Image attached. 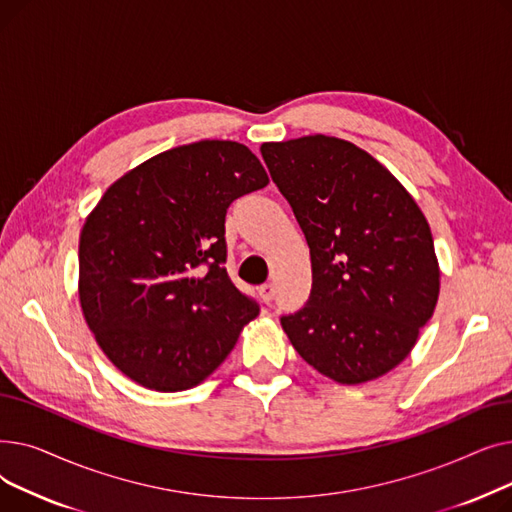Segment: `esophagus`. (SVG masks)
<instances>
[{"mask_svg": "<svg viewBox=\"0 0 512 512\" xmlns=\"http://www.w3.org/2000/svg\"><path fill=\"white\" fill-rule=\"evenodd\" d=\"M259 297L265 305H270L274 301V286L272 284H265L259 288Z\"/></svg>", "mask_w": 512, "mask_h": 512, "instance_id": "esophagus-1", "label": "esophagus"}]
</instances>
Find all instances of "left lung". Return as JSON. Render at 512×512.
I'll return each instance as SVG.
<instances>
[{"mask_svg":"<svg viewBox=\"0 0 512 512\" xmlns=\"http://www.w3.org/2000/svg\"><path fill=\"white\" fill-rule=\"evenodd\" d=\"M261 155L311 253V297L282 330L336 384L382 378L411 355L438 303L421 207L384 164L338 137L263 143Z\"/></svg>","mask_w":512,"mask_h":512,"instance_id":"1","label":"left lung"}]
</instances>
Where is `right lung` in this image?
<instances>
[{
    "mask_svg": "<svg viewBox=\"0 0 512 512\" xmlns=\"http://www.w3.org/2000/svg\"><path fill=\"white\" fill-rule=\"evenodd\" d=\"M270 178L236 141H197L128 170L87 215L78 301L103 355L155 392L205 382L259 307L230 280V203Z\"/></svg>",
    "mask_w": 512,
    "mask_h": 512,
    "instance_id": "obj_1",
    "label": "right lung"
}]
</instances>
